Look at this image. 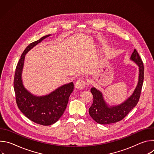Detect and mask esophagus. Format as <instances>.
<instances>
[{
  "mask_svg": "<svg viewBox=\"0 0 154 154\" xmlns=\"http://www.w3.org/2000/svg\"><path fill=\"white\" fill-rule=\"evenodd\" d=\"M86 85V80L83 79H79L75 84V86L77 89H83Z\"/></svg>",
  "mask_w": 154,
  "mask_h": 154,
  "instance_id": "obj_1",
  "label": "esophagus"
}]
</instances>
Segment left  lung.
Listing matches in <instances>:
<instances>
[{
    "instance_id": "8db88e82",
    "label": "left lung",
    "mask_w": 154,
    "mask_h": 154,
    "mask_svg": "<svg viewBox=\"0 0 154 154\" xmlns=\"http://www.w3.org/2000/svg\"><path fill=\"white\" fill-rule=\"evenodd\" d=\"M131 60L134 61L139 66V81L133 94L124 103L109 108L105 103L102 93L95 88L91 89L93 96V102L89 108V113L96 122L100 124H109L118 122L123 119L138 103L143 84L144 68L141 58L135 49L131 54Z\"/></svg>"
}]
</instances>
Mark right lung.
Here are the masks:
<instances>
[{
	"label": "right lung",
	"mask_w": 154,
	"mask_h": 154,
	"mask_svg": "<svg viewBox=\"0 0 154 154\" xmlns=\"http://www.w3.org/2000/svg\"><path fill=\"white\" fill-rule=\"evenodd\" d=\"M49 36L50 35L30 43L25 49L17 64L13 83L16 103L20 112L32 121L42 125H52L60 119L66 108L69 97L74 90V83L71 82L60 87L48 96L36 97L23 86L21 73L26 54Z\"/></svg>",
	"instance_id": "1"
}]
</instances>
